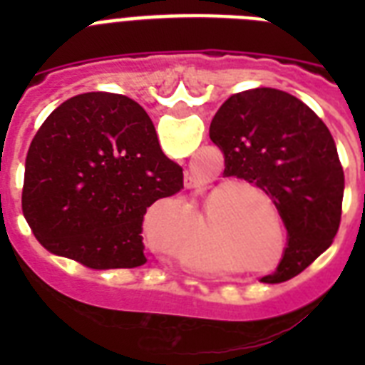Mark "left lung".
Segmentation results:
<instances>
[{
    "instance_id": "1",
    "label": "left lung",
    "mask_w": 365,
    "mask_h": 365,
    "mask_svg": "<svg viewBox=\"0 0 365 365\" xmlns=\"http://www.w3.org/2000/svg\"><path fill=\"white\" fill-rule=\"evenodd\" d=\"M210 140L225 155L223 174L271 195L288 231L277 271L261 282L297 277L329 248L341 223L345 174L328 126L299 98L257 87L223 102Z\"/></svg>"
}]
</instances>
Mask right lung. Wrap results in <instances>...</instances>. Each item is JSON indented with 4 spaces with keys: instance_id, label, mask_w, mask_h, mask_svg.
Returning <instances> with one entry per match:
<instances>
[{
    "instance_id": "1",
    "label": "right lung",
    "mask_w": 365,
    "mask_h": 365,
    "mask_svg": "<svg viewBox=\"0 0 365 365\" xmlns=\"http://www.w3.org/2000/svg\"><path fill=\"white\" fill-rule=\"evenodd\" d=\"M183 187L149 115L113 93L60 104L31 140L22 212L36 239L94 271L145 263L143 214Z\"/></svg>"
}]
</instances>
